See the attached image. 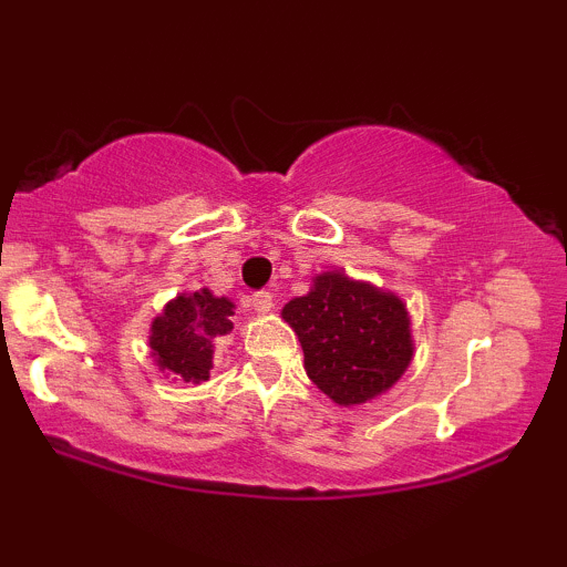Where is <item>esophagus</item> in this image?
Masks as SVG:
<instances>
[{
    "label": "esophagus",
    "instance_id": "esophagus-1",
    "mask_svg": "<svg viewBox=\"0 0 567 567\" xmlns=\"http://www.w3.org/2000/svg\"><path fill=\"white\" fill-rule=\"evenodd\" d=\"M250 303L256 311H271L275 309V296H271L269 290H258V292H252Z\"/></svg>",
    "mask_w": 567,
    "mask_h": 567
}]
</instances>
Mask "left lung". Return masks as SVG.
I'll return each mask as SVG.
<instances>
[{"label":"left lung","instance_id":"1","mask_svg":"<svg viewBox=\"0 0 567 567\" xmlns=\"http://www.w3.org/2000/svg\"><path fill=\"white\" fill-rule=\"evenodd\" d=\"M282 317L301 341L309 379L338 405L386 392L413 360L405 303L341 271L317 277Z\"/></svg>","mask_w":567,"mask_h":567}]
</instances>
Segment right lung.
I'll list each match as a JSON object with an SVG mask.
<instances>
[{
    "instance_id": "1",
    "label": "right lung",
    "mask_w": 567,
    "mask_h": 567,
    "mask_svg": "<svg viewBox=\"0 0 567 567\" xmlns=\"http://www.w3.org/2000/svg\"><path fill=\"white\" fill-rule=\"evenodd\" d=\"M234 303L216 298L210 290L178 296L152 322V343L157 365L184 381L210 379L213 349L231 333Z\"/></svg>"
}]
</instances>
